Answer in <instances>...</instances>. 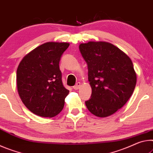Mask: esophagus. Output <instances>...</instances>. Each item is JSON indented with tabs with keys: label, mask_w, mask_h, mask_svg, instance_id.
<instances>
[{
	"label": "esophagus",
	"mask_w": 153,
	"mask_h": 153,
	"mask_svg": "<svg viewBox=\"0 0 153 153\" xmlns=\"http://www.w3.org/2000/svg\"><path fill=\"white\" fill-rule=\"evenodd\" d=\"M80 87H81V82H77L76 85H75L73 87V89L75 90H77L80 88Z\"/></svg>",
	"instance_id": "34e87169"
}]
</instances>
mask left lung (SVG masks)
I'll return each mask as SVG.
<instances>
[{
  "mask_svg": "<svg viewBox=\"0 0 153 153\" xmlns=\"http://www.w3.org/2000/svg\"><path fill=\"white\" fill-rule=\"evenodd\" d=\"M79 50L87 64L92 89L86 106L97 117H108L123 106L133 94L136 85L133 63L109 42L82 43Z\"/></svg>",
  "mask_w": 153,
  "mask_h": 153,
  "instance_id": "1",
  "label": "left lung"
}]
</instances>
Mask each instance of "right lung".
<instances>
[{
	"instance_id": "add662e5",
	"label": "right lung",
	"mask_w": 153,
	"mask_h": 153,
	"mask_svg": "<svg viewBox=\"0 0 153 153\" xmlns=\"http://www.w3.org/2000/svg\"><path fill=\"white\" fill-rule=\"evenodd\" d=\"M70 44L46 42L25 56L17 70L19 96L25 106L42 117L62 111L69 91L63 85L59 60Z\"/></svg>"
}]
</instances>
